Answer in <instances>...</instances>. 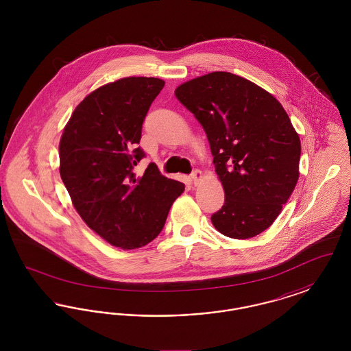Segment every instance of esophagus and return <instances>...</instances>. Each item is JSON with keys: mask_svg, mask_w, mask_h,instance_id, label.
I'll return each instance as SVG.
<instances>
[{"mask_svg": "<svg viewBox=\"0 0 351 351\" xmlns=\"http://www.w3.org/2000/svg\"><path fill=\"white\" fill-rule=\"evenodd\" d=\"M201 178H202V173H201L200 169H195V171L191 173V179H192V182H193L195 185L200 182Z\"/></svg>", "mask_w": 351, "mask_h": 351, "instance_id": "esophagus-1", "label": "esophagus"}]
</instances>
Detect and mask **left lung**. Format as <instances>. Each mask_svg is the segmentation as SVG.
<instances>
[{
	"label": "left lung",
	"instance_id": "1",
	"mask_svg": "<svg viewBox=\"0 0 351 351\" xmlns=\"http://www.w3.org/2000/svg\"><path fill=\"white\" fill-rule=\"evenodd\" d=\"M175 95L204 128L225 191L212 223L234 239L265 232L299 179L300 138L282 104L230 72L192 79Z\"/></svg>",
	"mask_w": 351,
	"mask_h": 351
}]
</instances>
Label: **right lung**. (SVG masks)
<instances>
[{"label":"right lung","mask_w":351,"mask_h":351,"mask_svg":"<svg viewBox=\"0 0 351 351\" xmlns=\"http://www.w3.org/2000/svg\"><path fill=\"white\" fill-rule=\"evenodd\" d=\"M165 82L123 77L88 95L73 110L59 145L60 176L84 222L110 245L133 250L162 232L184 184L155 163L142 176L146 154L136 145L142 123Z\"/></svg>","instance_id":"add662e5"}]
</instances>
